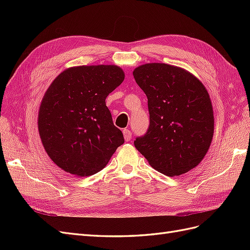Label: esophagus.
Here are the masks:
<instances>
[{
    "mask_svg": "<svg viewBox=\"0 0 250 250\" xmlns=\"http://www.w3.org/2000/svg\"><path fill=\"white\" fill-rule=\"evenodd\" d=\"M123 135H124V139L126 142L130 141L131 138H132V134H131V131L128 129V128H125V129H123Z\"/></svg>",
    "mask_w": 250,
    "mask_h": 250,
    "instance_id": "1",
    "label": "esophagus"
}]
</instances>
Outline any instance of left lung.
Listing matches in <instances>:
<instances>
[{
	"label": "left lung",
	"instance_id": "left-lung-1",
	"mask_svg": "<svg viewBox=\"0 0 250 250\" xmlns=\"http://www.w3.org/2000/svg\"><path fill=\"white\" fill-rule=\"evenodd\" d=\"M133 77L148 98L149 129L134 146L151 167L167 176L194 169L208 153L214 135V111L208 89L192 73L151 62Z\"/></svg>",
	"mask_w": 250,
	"mask_h": 250
}]
</instances>
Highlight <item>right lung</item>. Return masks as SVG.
<instances>
[{
    "label": "right lung",
    "mask_w": 250,
    "mask_h": 250,
    "mask_svg": "<svg viewBox=\"0 0 250 250\" xmlns=\"http://www.w3.org/2000/svg\"><path fill=\"white\" fill-rule=\"evenodd\" d=\"M124 78L120 66L99 64L69 67L53 80L42 99L37 127L44 150L60 169L93 175L123 145L105 99Z\"/></svg>",
    "instance_id": "add662e5"
}]
</instances>
